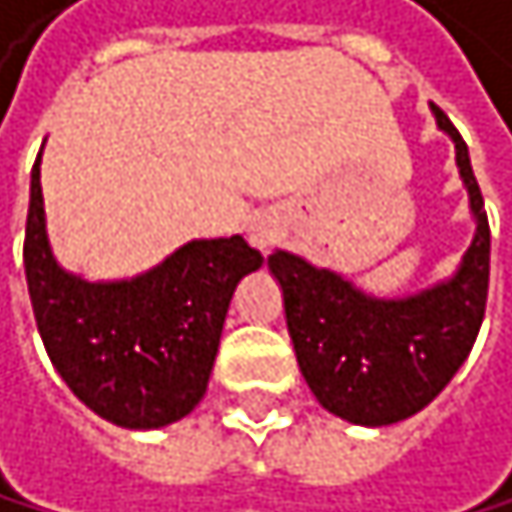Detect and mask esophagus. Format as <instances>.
Returning <instances> with one entry per match:
<instances>
[{"mask_svg":"<svg viewBox=\"0 0 512 512\" xmlns=\"http://www.w3.org/2000/svg\"><path fill=\"white\" fill-rule=\"evenodd\" d=\"M279 236H282V224H279L276 214H258V218L248 224V239L254 248H261V251L276 245Z\"/></svg>","mask_w":512,"mask_h":512,"instance_id":"1","label":"esophagus"}]
</instances>
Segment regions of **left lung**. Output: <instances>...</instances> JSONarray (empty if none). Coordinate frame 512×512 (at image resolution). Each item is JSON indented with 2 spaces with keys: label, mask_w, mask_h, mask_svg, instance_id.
Here are the masks:
<instances>
[{
  "label": "left lung",
  "mask_w": 512,
  "mask_h": 512,
  "mask_svg": "<svg viewBox=\"0 0 512 512\" xmlns=\"http://www.w3.org/2000/svg\"><path fill=\"white\" fill-rule=\"evenodd\" d=\"M430 110L455 144L476 221L455 273L405 298H375L301 254L276 248L267 258L304 381L325 411L362 427L399 424L427 408L470 356L485 316L491 254L485 202L464 137L436 104Z\"/></svg>",
  "instance_id": "1"
}]
</instances>
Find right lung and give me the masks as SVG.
I'll list each match as a JSON object with an SVG mask.
<instances>
[{
    "label": "right lung",
    "instance_id": "add662e5",
    "mask_svg": "<svg viewBox=\"0 0 512 512\" xmlns=\"http://www.w3.org/2000/svg\"><path fill=\"white\" fill-rule=\"evenodd\" d=\"M39 165L42 153L30 174L24 270L51 365L116 427L187 418L205 396L233 291L261 270V251L242 236L193 239L141 276L88 282L51 251Z\"/></svg>",
    "mask_w": 512,
    "mask_h": 512
}]
</instances>
